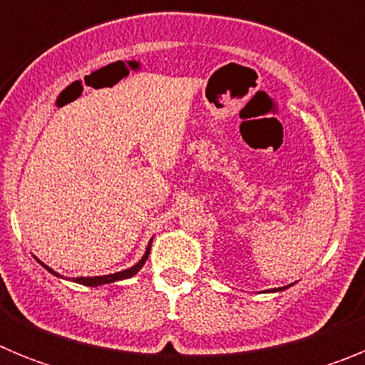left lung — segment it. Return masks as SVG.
I'll return each mask as SVG.
<instances>
[{"label": "left lung", "instance_id": "obj_1", "mask_svg": "<svg viewBox=\"0 0 365 365\" xmlns=\"http://www.w3.org/2000/svg\"><path fill=\"white\" fill-rule=\"evenodd\" d=\"M291 285H287V287H282V289H272V292H278V291H283V289H289Z\"/></svg>", "mask_w": 365, "mask_h": 365}]
</instances>
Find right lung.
I'll use <instances>...</instances> for the list:
<instances>
[{
  "mask_svg": "<svg viewBox=\"0 0 365 365\" xmlns=\"http://www.w3.org/2000/svg\"><path fill=\"white\" fill-rule=\"evenodd\" d=\"M150 248H151V241H150V245H148L146 254H144V256H143V259L138 261V263H135L133 267H130V269L120 270V272H115V274H108V276H93V278H83V276H82V278H73V279H71V282L80 283V285H86V287H98V285H108V283H115V282H120V279L131 278V276H135V274H137L138 270L143 269L144 263H146L148 256H150ZM36 261H38V263H40L41 267H45V269L49 270V272L53 274V276H56V278H63V276H60V274H58V272H54V270L51 269V267H47V265H45V263H41V261L38 259V257H36Z\"/></svg>",
  "mask_w": 365,
  "mask_h": 365,
  "instance_id": "obj_1",
  "label": "right lung"
}]
</instances>
